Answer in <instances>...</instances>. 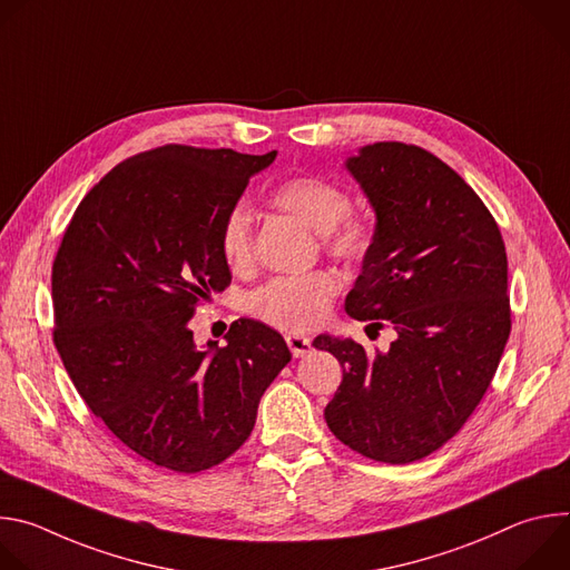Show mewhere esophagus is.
Masks as SVG:
<instances>
[{"label":"esophagus","instance_id":"1","mask_svg":"<svg viewBox=\"0 0 570 570\" xmlns=\"http://www.w3.org/2000/svg\"><path fill=\"white\" fill-rule=\"evenodd\" d=\"M286 345H288V350H291V354H293L295 358L306 356V354L313 352L311 341L304 338V336H297V334H288V336H286Z\"/></svg>","mask_w":570,"mask_h":570}]
</instances>
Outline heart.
Here are the masks:
<instances>
[{"label": "heart", "instance_id": "obj_1", "mask_svg": "<svg viewBox=\"0 0 570 570\" xmlns=\"http://www.w3.org/2000/svg\"><path fill=\"white\" fill-rule=\"evenodd\" d=\"M273 203L317 232L327 253L341 262H358L370 250V223L350 214V194L332 180L315 176L288 178L273 191ZM218 248L229 271L243 273L253 266V214L246 203H234L223 216ZM336 293V277L315 271L297 277H277L264 284L250 295L248 306L255 317L273 324V327L286 332H311L327 315Z\"/></svg>", "mask_w": 570, "mask_h": 570}]
</instances>
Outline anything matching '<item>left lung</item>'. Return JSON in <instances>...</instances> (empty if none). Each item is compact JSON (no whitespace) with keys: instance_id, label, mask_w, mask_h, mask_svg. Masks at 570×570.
Wrapping results in <instances>:
<instances>
[{"instance_id":"1","label":"left lung","mask_w":570,"mask_h":570,"mask_svg":"<svg viewBox=\"0 0 570 570\" xmlns=\"http://www.w3.org/2000/svg\"><path fill=\"white\" fill-rule=\"evenodd\" d=\"M345 167L376 216L345 311L387 320L396 338L374 354L313 341L343 367L324 420L361 455L409 464L462 429L497 374L512 327L505 243L478 194L420 146L367 144Z\"/></svg>"}]
</instances>
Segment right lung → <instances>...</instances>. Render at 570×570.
<instances>
[{
    "instance_id": "add662e5",
    "label": "right lung",
    "mask_w": 570,
    "mask_h": 570,
    "mask_svg": "<svg viewBox=\"0 0 570 570\" xmlns=\"http://www.w3.org/2000/svg\"><path fill=\"white\" fill-rule=\"evenodd\" d=\"M275 157L180 144L139 153L80 200L62 236L56 350L88 409L157 466L198 473L229 458L291 361L284 338L250 317L225 347H196L189 327L232 282L223 216Z\"/></svg>"
}]
</instances>
